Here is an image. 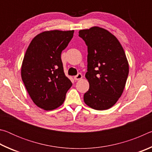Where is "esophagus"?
Instances as JSON below:
<instances>
[{
	"label": "esophagus",
	"instance_id": "1",
	"mask_svg": "<svg viewBox=\"0 0 152 152\" xmlns=\"http://www.w3.org/2000/svg\"><path fill=\"white\" fill-rule=\"evenodd\" d=\"M82 78V75L80 73H78L76 76L74 77V78L75 80H80Z\"/></svg>",
	"mask_w": 152,
	"mask_h": 152
}]
</instances>
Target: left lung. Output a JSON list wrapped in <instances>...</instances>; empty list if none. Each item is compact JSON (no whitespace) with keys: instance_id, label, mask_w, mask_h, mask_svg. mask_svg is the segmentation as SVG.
<instances>
[{"instance_id":"obj_1","label":"left lung","mask_w":152,"mask_h":152,"mask_svg":"<svg viewBox=\"0 0 152 152\" xmlns=\"http://www.w3.org/2000/svg\"><path fill=\"white\" fill-rule=\"evenodd\" d=\"M79 37L88 47L89 89L84 102L95 110L110 109L121 96L129 74L124 50L115 35L101 27L80 30Z\"/></svg>"}]
</instances>
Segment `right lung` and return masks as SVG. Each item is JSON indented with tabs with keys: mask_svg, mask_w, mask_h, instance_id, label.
Segmentation results:
<instances>
[{
	"mask_svg": "<svg viewBox=\"0 0 152 152\" xmlns=\"http://www.w3.org/2000/svg\"><path fill=\"white\" fill-rule=\"evenodd\" d=\"M74 30L47 31L33 38L21 66V78L33 102L51 110L64 103L72 85L64 72L61 53L73 37Z\"/></svg>",
	"mask_w": 152,
	"mask_h": 152,
	"instance_id": "right-lung-1",
	"label": "right lung"
}]
</instances>
